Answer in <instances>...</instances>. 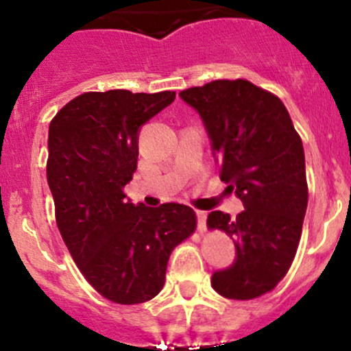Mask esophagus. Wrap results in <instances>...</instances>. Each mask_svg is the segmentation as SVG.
<instances>
[{
  "mask_svg": "<svg viewBox=\"0 0 351 351\" xmlns=\"http://www.w3.org/2000/svg\"><path fill=\"white\" fill-rule=\"evenodd\" d=\"M196 218H198V228H199V232H203V230L206 228V211L196 210Z\"/></svg>",
  "mask_w": 351,
  "mask_h": 351,
  "instance_id": "esophagus-1",
  "label": "esophagus"
}]
</instances>
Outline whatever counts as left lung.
Instances as JSON below:
<instances>
[{
    "label": "left lung",
    "instance_id": "8db88e82",
    "mask_svg": "<svg viewBox=\"0 0 351 351\" xmlns=\"http://www.w3.org/2000/svg\"><path fill=\"white\" fill-rule=\"evenodd\" d=\"M180 98L199 114L219 178L245 206L237 218L208 215L237 250L211 287L230 300L256 298L287 275L298 248L308 205L303 143L282 99L246 80H217Z\"/></svg>",
    "mask_w": 351,
    "mask_h": 351
}]
</instances>
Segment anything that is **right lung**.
I'll list each match as a JSON object with an SVG mask.
<instances>
[{"label": "right lung", "instance_id": "add662e5", "mask_svg": "<svg viewBox=\"0 0 351 351\" xmlns=\"http://www.w3.org/2000/svg\"><path fill=\"white\" fill-rule=\"evenodd\" d=\"M175 96L91 91L49 123L46 178L58 230L86 282L119 305L155 298L173 248L196 228L190 206L134 205L123 193L136 169L141 126Z\"/></svg>", "mask_w": 351, "mask_h": 351}]
</instances>
